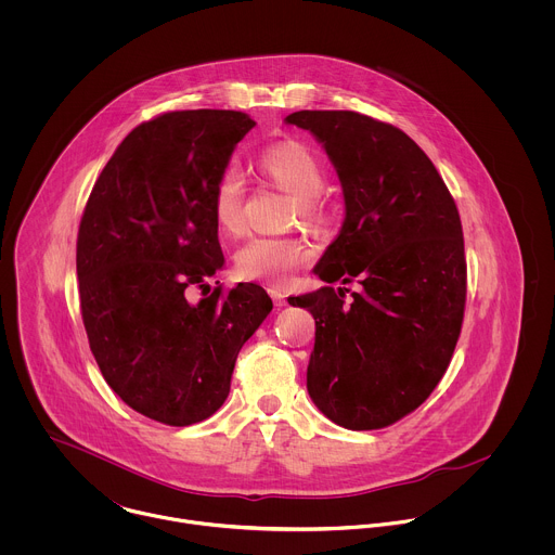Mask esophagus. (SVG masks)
<instances>
[{
  "label": "esophagus",
  "instance_id": "1",
  "mask_svg": "<svg viewBox=\"0 0 555 555\" xmlns=\"http://www.w3.org/2000/svg\"><path fill=\"white\" fill-rule=\"evenodd\" d=\"M269 295H271V299H273L275 308H282V306H286V295H284L280 288H269Z\"/></svg>",
  "mask_w": 555,
  "mask_h": 555
}]
</instances>
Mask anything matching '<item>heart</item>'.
<instances>
[{
  "instance_id": "1",
  "label": "heart",
  "mask_w": 555,
  "mask_h": 555,
  "mask_svg": "<svg viewBox=\"0 0 555 555\" xmlns=\"http://www.w3.org/2000/svg\"><path fill=\"white\" fill-rule=\"evenodd\" d=\"M260 170L282 190L295 196V216L312 229L324 224L326 211L320 201L324 170L317 156L297 141H282L258 156ZM211 214L220 231L237 235L243 229V183L237 172L224 170L211 190ZM312 258L304 238L254 237L238 247L235 269L238 278L282 286Z\"/></svg>"
}]
</instances>
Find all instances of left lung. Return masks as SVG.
Returning <instances> with one entry per match:
<instances>
[{
  "label": "left lung",
  "mask_w": 555,
  "mask_h": 555,
  "mask_svg": "<svg viewBox=\"0 0 555 555\" xmlns=\"http://www.w3.org/2000/svg\"><path fill=\"white\" fill-rule=\"evenodd\" d=\"M331 159L344 224L314 267L324 286L291 297L312 312L308 393L346 429H380L418 408L444 376L464 320V233L431 159L401 130L352 111H299ZM362 288L346 302L343 286Z\"/></svg>",
  "instance_id": "left-lung-1"
}]
</instances>
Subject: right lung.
<instances>
[{
    "instance_id": "add662e5",
    "label": "right lung",
    "mask_w": 555,
    "mask_h": 555,
    "mask_svg": "<svg viewBox=\"0 0 555 555\" xmlns=\"http://www.w3.org/2000/svg\"><path fill=\"white\" fill-rule=\"evenodd\" d=\"M256 126L237 111H175L134 128L100 172L80 220L77 278L91 352L132 410L175 427L229 397L241 346L273 310L238 282L198 302L224 269L211 190ZM218 284V282H216Z\"/></svg>"
}]
</instances>
